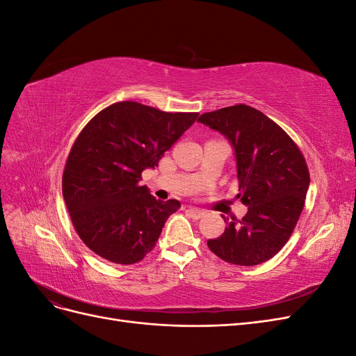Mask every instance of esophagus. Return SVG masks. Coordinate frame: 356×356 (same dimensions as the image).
<instances>
[{"mask_svg":"<svg viewBox=\"0 0 356 356\" xmlns=\"http://www.w3.org/2000/svg\"><path fill=\"white\" fill-rule=\"evenodd\" d=\"M187 213L190 215V217H191L193 220H199V218H202L203 215H204V212H203L202 209L193 208V207H188V208H187Z\"/></svg>","mask_w":356,"mask_h":356,"instance_id":"34e87169","label":"esophagus"}]
</instances>
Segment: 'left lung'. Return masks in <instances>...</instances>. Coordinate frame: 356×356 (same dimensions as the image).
<instances>
[{
    "label": "left lung",
    "instance_id": "8db88e82",
    "mask_svg": "<svg viewBox=\"0 0 356 356\" xmlns=\"http://www.w3.org/2000/svg\"><path fill=\"white\" fill-rule=\"evenodd\" d=\"M200 123L229 138L238 165L242 220L225 218L224 233L209 250L236 266L270 260L293 234L303 211L310 175L306 159L284 129L250 105L204 113Z\"/></svg>",
    "mask_w": 356,
    "mask_h": 356
}]
</instances>
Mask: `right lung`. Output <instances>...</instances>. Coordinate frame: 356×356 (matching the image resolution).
Returning a JSON list of instances; mask_svg holds the SVG:
<instances>
[{"mask_svg": "<svg viewBox=\"0 0 356 356\" xmlns=\"http://www.w3.org/2000/svg\"><path fill=\"white\" fill-rule=\"evenodd\" d=\"M197 113H166L115 102L83 127L68 154L62 195L84 245L115 264H135L153 250L175 199L160 202L139 184L147 168L196 122Z\"/></svg>", "mask_w": 356, "mask_h": 356, "instance_id": "add662e5", "label": "right lung"}]
</instances>
